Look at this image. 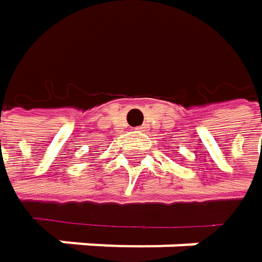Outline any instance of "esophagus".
Here are the masks:
<instances>
[{"label":"esophagus","mask_w":262,"mask_h":262,"mask_svg":"<svg viewBox=\"0 0 262 262\" xmlns=\"http://www.w3.org/2000/svg\"><path fill=\"white\" fill-rule=\"evenodd\" d=\"M136 130H138V132H144V130H145V127H138Z\"/></svg>","instance_id":"1"}]
</instances>
